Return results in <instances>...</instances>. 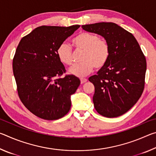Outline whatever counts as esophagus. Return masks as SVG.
Instances as JSON below:
<instances>
[{
    "label": "esophagus",
    "instance_id": "obj_1",
    "mask_svg": "<svg viewBox=\"0 0 156 156\" xmlns=\"http://www.w3.org/2000/svg\"><path fill=\"white\" fill-rule=\"evenodd\" d=\"M87 81V79H86V78H80V83H81V84H83L84 83H86Z\"/></svg>",
    "mask_w": 156,
    "mask_h": 156
}]
</instances>
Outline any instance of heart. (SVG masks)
<instances>
[{
    "label": "heart",
    "mask_w": 156,
    "mask_h": 156,
    "mask_svg": "<svg viewBox=\"0 0 156 156\" xmlns=\"http://www.w3.org/2000/svg\"><path fill=\"white\" fill-rule=\"evenodd\" d=\"M72 44L76 50L83 51L80 61L71 67L69 73L78 77H84L96 69L103 67L109 56V46L106 41L99 38L96 34L81 32L72 39ZM57 56L65 65H72L73 62V52L69 44L62 43L58 47Z\"/></svg>",
    "instance_id": "heart-1"
}]
</instances>
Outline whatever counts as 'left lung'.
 <instances>
[{"label":"left lung","instance_id":"obj_1","mask_svg":"<svg viewBox=\"0 0 156 156\" xmlns=\"http://www.w3.org/2000/svg\"><path fill=\"white\" fill-rule=\"evenodd\" d=\"M82 27L102 36L109 44L106 65L89 80L95 87L93 102L98 113L107 118L118 117L127 112L143 92L146 59L133 34L115 23H98Z\"/></svg>","mask_w":156,"mask_h":156}]
</instances>
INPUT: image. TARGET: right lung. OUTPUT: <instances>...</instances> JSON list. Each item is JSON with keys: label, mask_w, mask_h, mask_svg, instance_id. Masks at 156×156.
Segmentation results:
<instances>
[{"label": "right lung", "mask_w": 156, "mask_h": 156, "mask_svg": "<svg viewBox=\"0 0 156 156\" xmlns=\"http://www.w3.org/2000/svg\"><path fill=\"white\" fill-rule=\"evenodd\" d=\"M80 27L41 26L21 39L13 59V72L20 99L42 119L61 118L70 110L71 96L80 80L65 73L57 56L58 47Z\"/></svg>", "instance_id": "add662e5"}]
</instances>
